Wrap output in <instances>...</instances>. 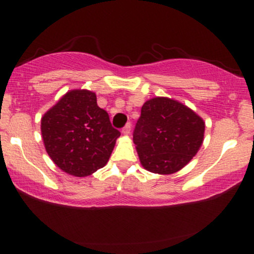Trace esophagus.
I'll list each match as a JSON object with an SVG mask.
<instances>
[{"mask_svg":"<svg viewBox=\"0 0 254 254\" xmlns=\"http://www.w3.org/2000/svg\"><path fill=\"white\" fill-rule=\"evenodd\" d=\"M130 131H131V123L129 122V123H127L123 127V129H122V133H123V135H129Z\"/></svg>","mask_w":254,"mask_h":254,"instance_id":"1","label":"esophagus"}]
</instances>
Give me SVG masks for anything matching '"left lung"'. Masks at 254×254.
Segmentation results:
<instances>
[{"mask_svg":"<svg viewBox=\"0 0 254 254\" xmlns=\"http://www.w3.org/2000/svg\"><path fill=\"white\" fill-rule=\"evenodd\" d=\"M205 123L179 101L156 97L145 101L133 130L139 161L147 171L172 174L191 161L203 143Z\"/></svg>","mask_w":254,"mask_h":254,"instance_id":"8db88e82","label":"left lung"}]
</instances>
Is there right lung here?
Returning a JSON list of instances; mask_svg holds the SVG:
<instances>
[{
  "mask_svg": "<svg viewBox=\"0 0 254 254\" xmlns=\"http://www.w3.org/2000/svg\"><path fill=\"white\" fill-rule=\"evenodd\" d=\"M46 153L65 173L87 177L109 161L121 132L109 113L97 104L95 93L72 89L42 118Z\"/></svg>",
  "mask_w": 254,
  "mask_h": 254,
  "instance_id": "add662e5",
  "label": "right lung"
}]
</instances>
